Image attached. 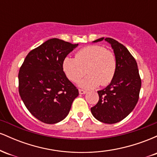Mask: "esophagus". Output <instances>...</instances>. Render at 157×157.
Returning <instances> with one entry per match:
<instances>
[{"mask_svg":"<svg viewBox=\"0 0 157 157\" xmlns=\"http://www.w3.org/2000/svg\"><path fill=\"white\" fill-rule=\"evenodd\" d=\"M79 93H80V94H84L87 93V91H85L83 89H79Z\"/></svg>","mask_w":157,"mask_h":157,"instance_id":"34e87169","label":"esophagus"}]
</instances>
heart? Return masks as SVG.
<instances>
[{"label":"heart","instance_id":"1","mask_svg":"<svg viewBox=\"0 0 157 157\" xmlns=\"http://www.w3.org/2000/svg\"><path fill=\"white\" fill-rule=\"evenodd\" d=\"M65 75L71 82H79L80 87L91 89L99 85L104 86L112 81L117 67L115 54L99 45H91L80 48L75 53V58L66 57L62 63ZM86 71H84V69Z\"/></svg>","mask_w":157,"mask_h":157}]
</instances>
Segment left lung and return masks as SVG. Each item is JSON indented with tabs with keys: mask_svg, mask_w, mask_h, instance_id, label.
I'll list each match as a JSON object with an SVG mask.
<instances>
[{
	"mask_svg": "<svg viewBox=\"0 0 157 157\" xmlns=\"http://www.w3.org/2000/svg\"><path fill=\"white\" fill-rule=\"evenodd\" d=\"M104 37L94 42L103 40ZM111 45L117 61L115 76L105 89L97 91L99 101L91 108V113L99 121L113 124L121 121L136 106L141 89L137 63L125 46L116 40L106 37Z\"/></svg>",
	"mask_w": 157,
	"mask_h": 157,
	"instance_id": "8db88e82",
	"label": "left lung"
}]
</instances>
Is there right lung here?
Here are the masks:
<instances>
[{"instance_id": "obj_1", "label": "right lung", "mask_w": 157, "mask_h": 157, "mask_svg": "<svg viewBox=\"0 0 157 157\" xmlns=\"http://www.w3.org/2000/svg\"><path fill=\"white\" fill-rule=\"evenodd\" d=\"M77 45L48 40L29 52L20 68V96L29 112L44 123L55 124L66 118L79 95L62 67L63 59Z\"/></svg>"}]
</instances>
